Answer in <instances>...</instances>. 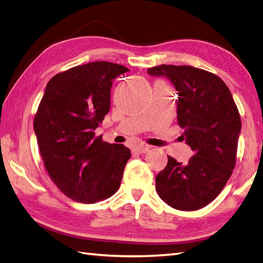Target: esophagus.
Returning a JSON list of instances; mask_svg holds the SVG:
<instances>
[{
    "instance_id": "34e87169",
    "label": "esophagus",
    "mask_w": 263,
    "mask_h": 263,
    "mask_svg": "<svg viewBox=\"0 0 263 263\" xmlns=\"http://www.w3.org/2000/svg\"><path fill=\"white\" fill-rule=\"evenodd\" d=\"M149 148L151 147L148 146V145H139V146L134 147L133 151H134V153H136V154H144V153H147Z\"/></svg>"
}]
</instances>
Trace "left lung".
<instances>
[{"instance_id":"1","label":"left lung","mask_w":263,"mask_h":263,"mask_svg":"<svg viewBox=\"0 0 263 263\" xmlns=\"http://www.w3.org/2000/svg\"><path fill=\"white\" fill-rule=\"evenodd\" d=\"M164 77L178 92V124L194 151L188 163L167 156L156 176L160 198L179 211L207 206L223 190L236 162L241 118L227 85L217 75L188 65H160L147 69Z\"/></svg>"}]
</instances>
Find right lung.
I'll use <instances>...</instances> for the list:
<instances>
[{"mask_svg":"<svg viewBox=\"0 0 263 263\" xmlns=\"http://www.w3.org/2000/svg\"><path fill=\"white\" fill-rule=\"evenodd\" d=\"M119 64L92 62L56 74L46 85L33 130L46 170L64 195L95 203L119 189L130 149L96 136L110 110Z\"/></svg>","mask_w":263,"mask_h":263,"instance_id":"right-lung-1","label":"right lung"}]
</instances>
